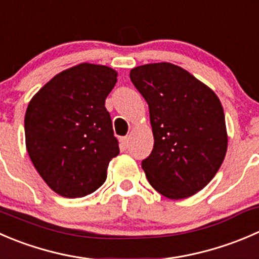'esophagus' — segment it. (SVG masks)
Returning <instances> with one entry per match:
<instances>
[{"label": "esophagus", "mask_w": 259, "mask_h": 259, "mask_svg": "<svg viewBox=\"0 0 259 259\" xmlns=\"http://www.w3.org/2000/svg\"><path fill=\"white\" fill-rule=\"evenodd\" d=\"M120 143H121V147L124 148V149H126L127 147H129V137H124L120 139Z\"/></svg>", "instance_id": "34e87169"}]
</instances>
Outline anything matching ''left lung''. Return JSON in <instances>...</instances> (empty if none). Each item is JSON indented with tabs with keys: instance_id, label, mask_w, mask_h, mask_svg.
I'll return each instance as SVG.
<instances>
[{
	"instance_id": "8db88e82",
	"label": "left lung",
	"mask_w": 259,
	"mask_h": 259,
	"mask_svg": "<svg viewBox=\"0 0 259 259\" xmlns=\"http://www.w3.org/2000/svg\"><path fill=\"white\" fill-rule=\"evenodd\" d=\"M130 79L149 106L154 145L142 160L148 181L168 199L192 196L214 178L227 153L222 102L170 63L137 67Z\"/></svg>"
}]
</instances>
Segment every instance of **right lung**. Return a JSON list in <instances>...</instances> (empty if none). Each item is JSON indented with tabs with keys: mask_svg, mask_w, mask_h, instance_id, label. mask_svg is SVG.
Masks as SVG:
<instances>
[{
	"mask_svg": "<svg viewBox=\"0 0 259 259\" xmlns=\"http://www.w3.org/2000/svg\"><path fill=\"white\" fill-rule=\"evenodd\" d=\"M117 73L82 63L53 77L25 114L26 149L47 185L64 197H83L104 185L119 142L105 100Z\"/></svg>",
	"mask_w": 259,
	"mask_h": 259,
	"instance_id": "obj_1",
	"label": "right lung"
}]
</instances>
